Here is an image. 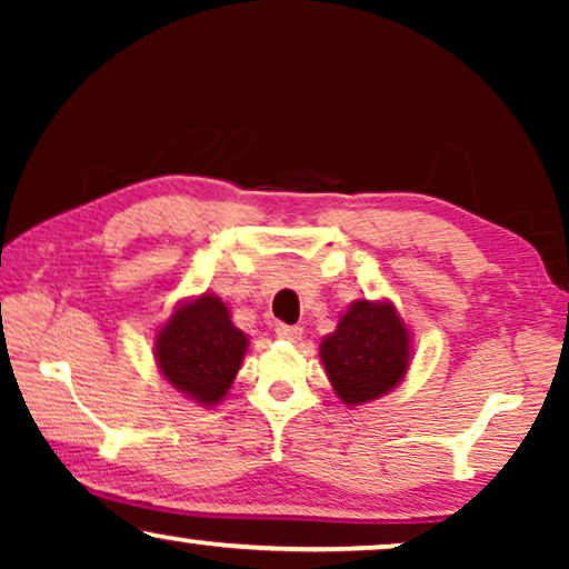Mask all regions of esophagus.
<instances>
[{"instance_id":"esophagus-1","label":"esophagus","mask_w":569,"mask_h":569,"mask_svg":"<svg viewBox=\"0 0 569 569\" xmlns=\"http://www.w3.org/2000/svg\"><path fill=\"white\" fill-rule=\"evenodd\" d=\"M274 333L284 341H298L302 337V329H300V326H290V323H277Z\"/></svg>"}]
</instances>
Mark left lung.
I'll use <instances>...</instances> for the list:
<instances>
[{"label": "left lung", "instance_id": "8db88e82", "mask_svg": "<svg viewBox=\"0 0 569 569\" xmlns=\"http://www.w3.org/2000/svg\"><path fill=\"white\" fill-rule=\"evenodd\" d=\"M321 360L345 403H365L399 386L409 368V331L391 302L357 300L321 341Z\"/></svg>", "mask_w": 569, "mask_h": 569}]
</instances>
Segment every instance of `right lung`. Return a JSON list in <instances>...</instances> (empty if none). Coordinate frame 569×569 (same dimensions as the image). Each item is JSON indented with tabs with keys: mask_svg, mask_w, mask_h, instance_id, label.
I'll use <instances>...</instances> for the list:
<instances>
[{
	"mask_svg": "<svg viewBox=\"0 0 569 569\" xmlns=\"http://www.w3.org/2000/svg\"><path fill=\"white\" fill-rule=\"evenodd\" d=\"M154 341V357L168 383L204 407L228 393L248 347L246 333L232 326L228 306L214 295L178 308Z\"/></svg>",
	"mask_w": 569,
	"mask_h": 569,
	"instance_id": "right-lung-1",
	"label": "right lung"
}]
</instances>
